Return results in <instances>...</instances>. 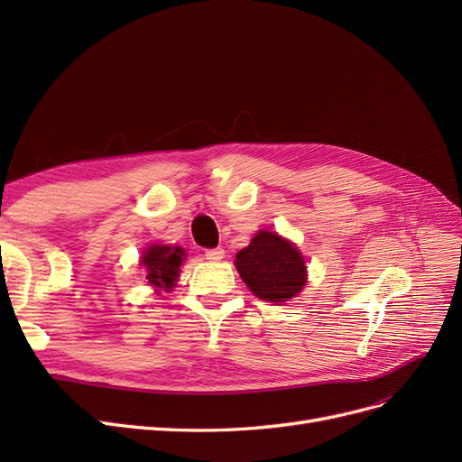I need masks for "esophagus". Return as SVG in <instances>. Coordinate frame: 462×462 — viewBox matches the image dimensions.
<instances>
[{
  "mask_svg": "<svg viewBox=\"0 0 462 462\" xmlns=\"http://www.w3.org/2000/svg\"><path fill=\"white\" fill-rule=\"evenodd\" d=\"M204 256L209 262H219L223 256H226V250H223V248H208Z\"/></svg>",
  "mask_w": 462,
  "mask_h": 462,
  "instance_id": "1",
  "label": "esophagus"
}]
</instances>
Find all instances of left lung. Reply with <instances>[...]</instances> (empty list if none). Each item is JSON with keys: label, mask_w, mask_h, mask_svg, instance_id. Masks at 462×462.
Here are the masks:
<instances>
[{"label": "left lung", "mask_w": 462, "mask_h": 462, "mask_svg": "<svg viewBox=\"0 0 462 462\" xmlns=\"http://www.w3.org/2000/svg\"><path fill=\"white\" fill-rule=\"evenodd\" d=\"M236 272L262 300L285 302L306 285V263L300 250L282 235L258 231L235 256Z\"/></svg>", "instance_id": "obj_1"}]
</instances>
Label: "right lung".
<instances>
[{"label": "right lung", "instance_id": "right-lung-1", "mask_svg": "<svg viewBox=\"0 0 462 462\" xmlns=\"http://www.w3.org/2000/svg\"><path fill=\"white\" fill-rule=\"evenodd\" d=\"M187 254L180 246L171 245H150L141 258L146 268V279L152 287L171 291L180 273Z\"/></svg>", "mask_w": 462, "mask_h": 462}]
</instances>
